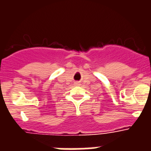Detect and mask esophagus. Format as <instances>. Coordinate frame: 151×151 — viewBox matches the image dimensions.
I'll list each match as a JSON object with an SVG mask.
<instances>
[{
    "label": "esophagus",
    "instance_id": "obj_1",
    "mask_svg": "<svg viewBox=\"0 0 151 151\" xmlns=\"http://www.w3.org/2000/svg\"><path fill=\"white\" fill-rule=\"evenodd\" d=\"M76 84H77V85H78V82H76Z\"/></svg>",
    "mask_w": 151,
    "mask_h": 151
}]
</instances>
